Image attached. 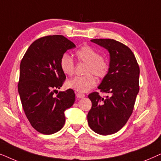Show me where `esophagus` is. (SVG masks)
I'll list each match as a JSON object with an SVG mask.
<instances>
[{"label": "esophagus", "mask_w": 161, "mask_h": 161, "mask_svg": "<svg viewBox=\"0 0 161 161\" xmlns=\"http://www.w3.org/2000/svg\"><path fill=\"white\" fill-rule=\"evenodd\" d=\"M76 97H77V98H78V99L83 98L85 97V94H83L82 93H79V92H78V93H76Z\"/></svg>", "instance_id": "1"}]
</instances>
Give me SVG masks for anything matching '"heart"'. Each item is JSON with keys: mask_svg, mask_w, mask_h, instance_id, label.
Wrapping results in <instances>:
<instances>
[{"mask_svg": "<svg viewBox=\"0 0 161 161\" xmlns=\"http://www.w3.org/2000/svg\"><path fill=\"white\" fill-rule=\"evenodd\" d=\"M80 62L86 64L84 76H77L67 81V86L78 92L85 93L91 90L97 84V79L92 73L98 78H103L108 71L109 65L105 58L100 57V53L89 46H83L75 53ZM62 72L67 75L71 76L75 71V64L68 54H64L60 61Z\"/></svg>", "mask_w": 161, "mask_h": 161, "instance_id": "1", "label": "heart"}]
</instances>
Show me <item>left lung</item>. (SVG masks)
Returning <instances> with one entry per match:
<instances>
[{"instance_id": "left-lung-1", "label": "left lung", "mask_w": 161, "mask_h": 161, "mask_svg": "<svg viewBox=\"0 0 161 161\" xmlns=\"http://www.w3.org/2000/svg\"><path fill=\"white\" fill-rule=\"evenodd\" d=\"M91 42L109 52L108 73L98 86L109 94L102 97L98 92L89 94L92 105L87 115L92 130L103 136L114 134L126 124L133 113L139 91V67L132 50L111 39H94Z\"/></svg>"}]
</instances>
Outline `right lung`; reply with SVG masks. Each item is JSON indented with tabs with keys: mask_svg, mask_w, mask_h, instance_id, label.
<instances>
[{
	"mask_svg": "<svg viewBox=\"0 0 161 161\" xmlns=\"http://www.w3.org/2000/svg\"><path fill=\"white\" fill-rule=\"evenodd\" d=\"M75 44L61 35L34 41L24 55L19 67L18 92L26 117L39 133L50 135L65 123L64 111L75 100L72 89L54 93L62 86L66 75L60 67L61 57Z\"/></svg>",
	"mask_w": 161,
	"mask_h": 161,
	"instance_id": "obj_1",
	"label": "right lung"
}]
</instances>
